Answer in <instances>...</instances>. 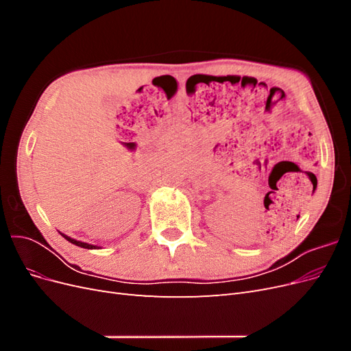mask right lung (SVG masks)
I'll return each mask as SVG.
<instances>
[{"label":"right lung","instance_id":"right-lung-1","mask_svg":"<svg viewBox=\"0 0 351 351\" xmlns=\"http://www.w3.org/2000/svg\"><path fill=\"white\" fill-rule=\"evenodd\" d=\"M60 234L64 237L67 241H70V243H73V244H76V246H79V247H83V249H99L98 246H93V244H89V243H83V241H79V240H74V239H71V237H69V236H66V234H62V232H60Z\"/></svg>","mask_w":351,"mask_h":351}]
</instances>
